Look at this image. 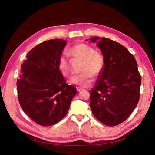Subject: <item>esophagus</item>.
<instances>
[{"instance_id":"esophagus-1","label":"esophagus","mask_w":155,"mask_h":155,"mask_svg":"<svg viewBox=\"0 0 155 155\" xmlns=\"http://www.w3.org/2000/svg\"><path fill=\"white\" fill-rule=\"evenodd\" d=\"M77 90H78V92H80V91H81V90H83V89L81 88V87H77Z\"/></svg>"}]
</instances>
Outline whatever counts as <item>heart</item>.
<instances>
[{"label":"heart","mask_w":155,"mask_h":155,"mask_svg":"<svg viewBox=\"0 0 155 155\" xmlns=\"http://www.w3.org/2000/svg\"><path fill=\"white\" fill-rule=\"evenodd\" d=\"M69 54L83 60L81 68L82 73L72 76L69 82L71 85L82 87H88L93 81V75L97 76L101 73L104 67V58L94 48L85 43L75 44L69 50ZM57 68L64 76H67L70 74V62L64 55L58 58Z\"/></svg>","instance_id":"b5f03b06"}]
</instances>
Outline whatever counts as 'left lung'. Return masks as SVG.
I'll use <instances>...</instances> for the list:
<instances>
[{
  "instance_id": "left-lung-1",
  "label": "left lung",
  "mask_w": 155,
  "mask_h": 155,
  "mask_svg": "<svg viewBox=\"0 0 155 155\" xmlns=\"http://www.w3.org/2000/svg\"><path fill=\"white\" fill-rule=\"evenodd\" d=\"M89 40L96 43L104 59V69L90 91V108L103 124L118 125L129 117L139 100L141 78L137 61L115 41L97 36Z\"/></svg>"
}]
</instances>
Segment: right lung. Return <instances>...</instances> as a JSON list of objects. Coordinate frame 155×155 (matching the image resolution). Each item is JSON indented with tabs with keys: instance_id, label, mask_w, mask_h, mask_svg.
<instances>
[{
	"instance_id": "right-lung-1",
	"label": "right lung",
	"mask_w": 155,
	"mask_h": 155,
	"mask_svg": "<svg viewBox=\"0 0 155 155\" xmlns=\"http://www.w3.org/2000/svg\"><path fill=\"white\" fill-rule=\"evenodd\" d=\"M66 41L50 40L27 54L21 65L17 90L20 105L33 121L50 126L66 115L76 87L66 84L57 63Z\"/></svg>"
}]
</instances>
